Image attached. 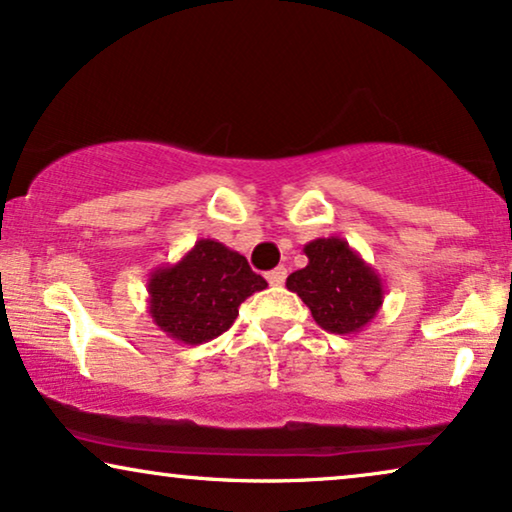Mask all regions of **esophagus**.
<instances>
[{"instance_id":"34e87169","label":"esophagus","mask_w":512,"mask_h":512,"mask_svg":"<svg viewBox=\"0 0 512 512\" xmlns=\"http://www.w3.org/2000/svg\"><path fill=\"white\" fill-rule=\"evenodd\" d=\"M268 282L272 286H282L286 282V268H275L272 272H268Z\"/></svg>"}]
</instances>
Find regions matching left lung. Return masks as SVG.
<instances>
[{
    "label": "left lung",
    "mask_w": 512,
    "mask_h": 512,
    "mask_svg": "<svg viewBox=\"0 0 512 512\" xmlns=\"http://www.w3.org/2000/svg\"><path fill=\"white\" fill-rule=\"evenodd\" d=\"M303 251L307 265L286 277V289L298 293L324 331H363L382 307V277L342 237H317Z\"/></svg>",
    "instance_id": "8db88e82"
}]
</instances>
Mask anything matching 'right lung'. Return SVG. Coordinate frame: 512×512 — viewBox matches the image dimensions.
<instances>
[{"mask_svg":"<svg viewBox=\"0 0 512 512\" xmlns=\"http://www.w3.org/2000/svg\"><path fill=\"white\" fill-rule=\"evenodd\" d=\"M265 286L242 254L202 237L177 263L151 272L149 314L167 338L202 345L226 333L244 300Z\"/></svg>","mask_w":512,"mask_h":512,"instance_id":"obj_1","label":"right lung"}]
</instances>
